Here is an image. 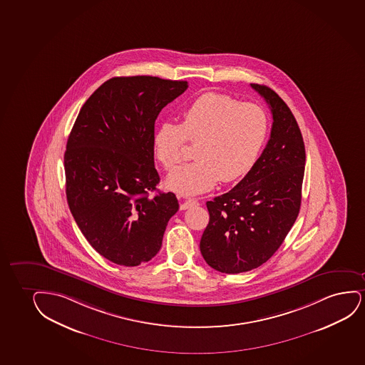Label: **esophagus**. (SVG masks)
<instances>
[{
	"mask_svg": "<svg viewBox=\"0 0 365 365\" xmlns=\"http://www.w3.org/2000/svg\"><path fill=\"white\" fill-rule=\"evenodd\" d=\"M197 205H200V202L196 199L186 200V201H184L182 205H181V210H187V208L192 207V206H197Z\"/></svg>",
	"mask_w": 365,
	"mask_h": 365,
	"instance_id": "esophagus-1",
	"label": "esophagus"
}]
</instances>
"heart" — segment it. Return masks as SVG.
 <instances>
[{"instance_id": "obj_1", "label": "heart", "mask_w": 365, "mask_h": 365, "mask_svg": "<svg viewBox=\"0 0 365 365\" xmlns=\"http://www.w3.org/2000/svg\"><path fill=\"white\" fill-rule=\"evenodd\" d=\"M267 130V115L257 105L203 93L182 112L180 125L168 120L159 125L154 149L171 170L182 160L186 140L196 143V160L171 171L166 184L179 194L197 195L220 179L227 182L245 175L258 158Z\"/></svg>"}]
</instances>
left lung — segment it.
Returning <instances> with one entry per match:
<instances>
[{
	"label": "left lung",
	"instance_id": "left-lung-1",
	"mask_svg": "<svg viewBox=\"0 0 365 365\" xmlns=\"http://www.w3.org/2000/svg\"><path fill=\"white\" fill-rule=\"evenodd\" d=\"M250 86L272 111L270 138L248 174L231 191L206 202L210 222L200 242L206 263L226 274L250 272L272 258L301 206L306 153L299 125L272 88Z\"/></svg>",
	"mask_w": 365,
	"mask_h": 365
}]
</instances>
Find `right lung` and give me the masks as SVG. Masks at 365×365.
Instances as JSON below:
<instances>
[{
    "label": "right lung",
    "mask_w": 365,
    "mask_h": 365,
    "mask_svg": "<svg viewBox=\"0 0 365 365\" xmlns=\"http://www.w3.org/2000/svg\"><path fill=\"white\" fill-rule=\"evenodd\" d=\"M186 81L120 76L102 83L78 112L64 154L66 200L80 231L97 253L125 267L149 262L179 210L159 192L154 125Z\"/></svg>",
    "instance_id": "right-lung-1"
}]
</instances>
